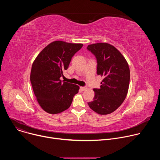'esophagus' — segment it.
Returning a JSON list of instances; mask_svg holds the SVG:
<instances>
[{
  "instance_id": "obj_1",
  "label": "esophagus",
  "mask_w": 160,
  "mask_h": 160,
  "mask_svg": "<svg viewBox=\"0 0 160 160\" xmlns=\"http://www.w3.org/2000/svg\"><path fill=\"white\" fill-rule=\"evenodd\" d=\"M87 87H80V89L82 90H87Z\"/></svg>"
}]
</instances>
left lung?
<instances>
[{"label":"left lung","instance_id":"left-lung-1","mask_svg":"<svg viewBox=\"0 0 160 160\" xmlns=\"http://www.w3.org/2000/svg\"><path fill=\"white\" fill-rule=\"evenodd\" d=\"M87 49L96 56L97 74L103 77L99 88H94V98L88 102L99 115H108L117 109L125 99L129 87L130 69L122 53L104 42L88 45Z\"/></svg>","mask_w":160,"mask_h":160}]
</instances>
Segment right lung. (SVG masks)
Segmentation results:
<instances>
[{"label": "right lung", "mask_w": 160, "mask_h": 160, "mask_svg": "<svg viewBox=\"0 0 160 160\" xmlns=\"http://www.w3.org/2000/svg\"><path fill=\"white\" fill-rule=\"evenodd\" d=\"M82 46V43L54 41L43 48L34 60L30 81L36 99L45 112L54 115L65 111L78 92V85L62 82L60 78L68 69L73 55Z\"/></svg>", "instance_id": "1"}]
</instances>
